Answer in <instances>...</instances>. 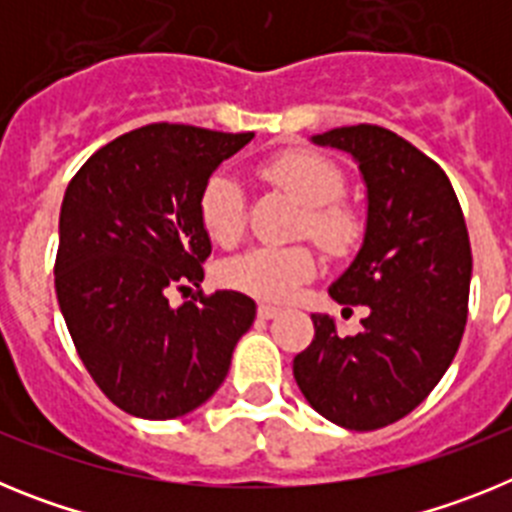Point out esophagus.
<instances>
[{
    "label": "esophagus",
    "mask_w": 512,
    "mask_h": 512,
    "mask_svg": "<svg viewBox=\"0 0 512 512\" xmlns=\"http://www.w3.org/2000/svg\"><path fill=\"white\" fill-rule=\"evenodd\" d=\"M277 315H279V307L259 305V318L261 320H271V318H277Z\"/></svg>",
    "instance_id": "1"
}]
</instances>
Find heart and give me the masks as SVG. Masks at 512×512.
<instances>
[{
  "instance_id": "heart-1",
  "label": "heart",
  "mask_w": 512,
  "mask_h": 512,
  "mask_svg": "<svg viewBox=\"0 0 512 512\" xmlns=\"http://www.w3.org/2000/svg\"><path fill=\"white\" fill-rule=\"evenodd\" d=\"M271 187L302 202L297 238H310L328 256H346L364 235V215L343 200L346 176L336 161L318 151L289 148L259 166ZM197 215L217 246H235L246 233L248 207L241 182L230 171H212L197 197ZM315 253L307 246H259L223 261L217 279L228 289L266 302H287L315 277Z\"/></svg>"
}]
</instances>
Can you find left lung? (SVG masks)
Here are the masks:
<instances>
[{"mask_svg":"<svg viewBox=\"0 0 512 512\" xmlns=\"http://www.w3.org/2000/svg\"><path fill=\"white\" fill-rule=\"evenodd\" d=\"M312 143L351 153L364 174V246L330 297L369 315L343 338L333 318L312 315L315 336L292 372L323 418L377 431L413 413L459 351L472 282L467 223L441 166L392 130L351 125Z\"/></svg>","mask_w":512,"mask_h":512,"instance_id":"8db88e82","label":"left lung"}]
</instances>
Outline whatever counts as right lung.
<instances>
[{"label":"right lung","instance_id":"obj_1","mask_svg":"<svg viewBox=\"0 0 512 512\" xmlns=\"http://www.w3.org/2000/svg\"><path fill=\"white\" fill-rule=\"evenodd\" d=\"M251 138L153 122L92 153L66 187L58 305L87 372L125 413L171 420L200 408L256 318V302L230 289L169 305L171 289L205 277L202 184Z\"/></svg>","mask_w":512,"mask_h":512}]
</instances>
